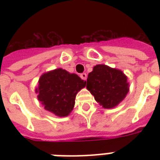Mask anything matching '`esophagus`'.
Instances as JSON below:
<instances>
[{
    "mask_svg": "<svg viewBox=\"0 0 160 160\" xmlns=\"http://www.w3.org/2000/svg\"><path fill=\"white\" fill-rule=\"evenodd\" d=\"M80 77H81V79L84 80H86V79H87V75L85 74V73H83V74H81L80 75Z\"/></svg>",
    "mask_w": 160,
    "mask_h": 160,
    "instance_id": "34e87169",
    "label": "esophagus"
}]
</instances>
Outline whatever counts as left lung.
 Listing matches in <instances>:
<instances>
[{"label":"left lung","mask_w":160,"mask_h":160,"mask_svg":"<svg viewBox=\"0 0 160 160\" xmlns=\"http://www.w3.org/2000/svg\"><path fill=\"white\" fill-rule=\"evenodd\" d=\"M85 82L86 89L105 109L116 107L129 90V83L124 72L106 65L94 66Z\"/></svg>","instance_id":"1"}]
</instances>
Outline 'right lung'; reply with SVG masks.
<instances>
[{
    "label": "right lung",
    "mask_w": 160,
    "mask_h": 160,
    "mask_svg": "<svg viewBox=\"0 0 160 160\" xmlns=\"http://www.w3.org/2000/svg\"><path fill=\"white\" fill-rule=\"evenodd\" d=\"M85 85L86 82L76 74L58 68L41 75L36 93L46 110L58 117H65L74 109L77 93Z\"/></svg>",
    "instance_id": "obj_1"
}]
</instances>
